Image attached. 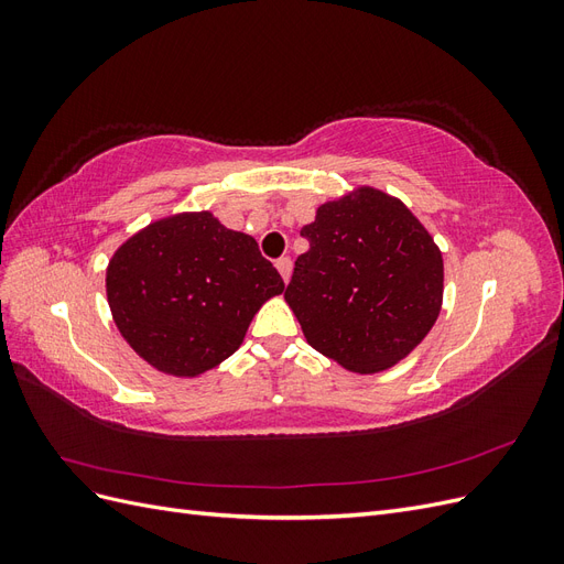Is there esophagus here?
I'll list each match as a JSON object with an SVG mask.
<instances>
[{
	"label": "esophagus",
	"mask_w": 564,
	"mask_h": 564,
	"mask_svg": "<svg viewBox=\"0 0 564 564\" xmlns=\"http://www.w3.org/2000/svg\"><path fill=\"white\" fill-rule=\"evenodd\" d=\"M275 268L280 270V275L284 282H289V275H292V259L289 256H282V259L275 261Z\"/></svg>",
	"instance_id": "1"
}]
</instances>
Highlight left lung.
Listing matches in <instances>:
<instances>
[{
	"mask_svg": "<svg viewBox=\"0 0 564 564\" xmlns=\"http://www.w3.org/2000/svg\"><path fill=\"white\" fill-rule=\"evenodd\" d=\"M311 249L284 299L308 344L350 371L373 373L412 352L442 305V253L395 197L360 187L301 228Z\"/></svg>",
	"mask_w": 564,
	"mask_h": 564,
	"instance_id": "8db88e82",
	"label": "left lung"
}]
</instances>
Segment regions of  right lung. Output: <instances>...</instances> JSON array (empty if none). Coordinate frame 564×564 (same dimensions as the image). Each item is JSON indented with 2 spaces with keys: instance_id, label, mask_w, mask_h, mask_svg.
Listing matches in <instances>:
<instances>
[{
  "instance_id": "right-lung-1",
  "label": "right lung",
  "mask_w": 564,
  "mask_h": 564,
  "mask_svg": "<svg viewBox=\"0 0 564 564\" xmlns=\"http://www.w3.org/2000/svg\"><path fill=\"white\" fill-rule=\"evenodd\" d=\"M106 286L127 344L176 377L224 362L261 303L284 292L253 237L220 226L209 212L164 218L133 235L112 256Z\"/></svg>"
}]
</instances>
